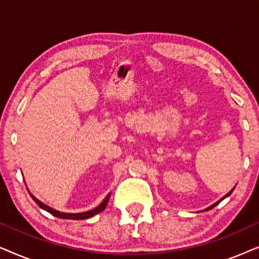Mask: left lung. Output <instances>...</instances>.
<instances>
[{
	"label": "left lung",
	"mask_w": 259,
	"mask_h": 259,
	"mask_svg": "<svg viewBox=\"0 0 259 259\" xmlns=\"http://www.w3.org/2000/svg\"><path fill=\"white\" fill-rule=\"evenodd\" d=\"M232 191H233V189H232V190H231V191H230V192H229V193H228V194H226V196H225V197H223V198H222V199H221V200H218V201H217V203H214V204H213V205H211V206H210V207H207V208H206V211H207V210H211V208H213V207H214V206H215V205H218V204H219V203H221V201H222V200H223V199H225V198H226V197H229V196H230V194H231V193H232Z\"/></svg>",
	"instance_id": "8db88e82"
}]
</instances>
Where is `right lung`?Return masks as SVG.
<instances>
[{
    "label": "right lung",
    "instance_id": "1",
    "mask_svg": "<svg viewBox=\"0 0 259 259\" xmlns=\"http://www.w3.org/2000/svg\"><path fill=\"white\" fill-rule=\"evenodd\" d=\"M30 196H31V198H33V199L35 200V203H36V204L38 205V206H40L41 208H44V210H46V211H48L49 213H52L53 215H55V217L62 218V219H75V221H80V219H87V218L93 217V215L98 214L99 212L104 211L105 208H106V206H107L108 200H109V196H111V194H108V196L105 198V200L102 201V203H101L100 205H99L98 207H95V208H93V210H91V211L82 212V213H63V212L56 211V210H54V208L49 207L48 205H46V204L42 203V201L36 199V198H35L31 193H30Z\"/></svg>",
    "mask_w": 259,
    "mask_h": 259
}]
</instances>
